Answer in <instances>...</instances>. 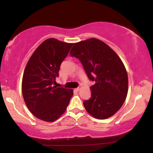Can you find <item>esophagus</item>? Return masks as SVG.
<instances>
[{
	"instance_id": "1",
	"label": "esophagus",
	"mask_w": 153,
	"mask_h": 153,
	"mask_svg": "<svg viewBox=\"0 0 153 153\" xmlns=\"http://www.w3.org/2000/svg\"><path fill=\"white\" fill-rule=\"evenodd\" d=\"M81 89V87H79V88H76V91H79Z\"/></svg>"
}]
</instances>
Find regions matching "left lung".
I'll use <instances>...</instances> for the list:
<instances>
[{
  "mask_svg": "<svg viewBox=\"0 0 153 153\" xmlns=\"http://www.w3.org/2000/svg\"><path fill=\"white\" fill-rule=\"evenodd\" d=\"M70 56L80 60L90 80L91 97L83 102L93 118L104 120L121 108L128 92V76L118 54L106 43L90 38L75 43Z\"/></svg>",
  "mask_w": 153,
  "mask_h": 153,
  "instance_id": "8db88e82",
  "label": "left lung"
}]
</instances>
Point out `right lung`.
<instances>
[{"mask_svg": "<svg viewBox=\"0 0 153 153\" xmlns=\"http://www.w3.org/2000/svg\"><path fill=\"white\" fill-rule=\"evenodd\" d=\"M55 38L46 39L35 49L23 75V97L29 111L39 120L53 122L65 112L73 90L58 88L60 66L72 47Z\"/></svg>", "mask_w": 153, "mask_h": 153, "instance_id": "1", "label": "right lung"}]
</instances>
